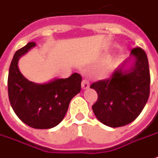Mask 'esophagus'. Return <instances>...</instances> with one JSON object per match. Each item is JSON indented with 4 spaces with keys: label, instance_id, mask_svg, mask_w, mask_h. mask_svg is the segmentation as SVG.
<instances>
[{
    "label": "esophagus",
    "instance_id": "1",
    "mask_svg": "<svg viewBox=\"0 0 158 158\" xmlns=\"http://www.w3.org/2000/svg\"><path fill=\"white\" fill-rule=\"evenodd\" d=\"M89 87V82L87 79H83L82 81V89H86Z\"/></svg>",
    "mask_w": 158,
    "mask_h": 158
}]
</instances>
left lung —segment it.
<instances>
[{
    "mask_svg": "<svg viewBox=\"0 0 158 158\" xmlns=\"http://www.w3.org/2000/svg\"><path fill=\"white\" fill-rule=\"evenodd\" d=\"M131 56L135 57V64L130 69H125L124 63L110 78L90 85L98 93V100L92 106L95 115L111 127L134 121L149 99L150 75L147 54L141 47H135Z\"/></svg>",
    "mask_w": 158,
    "mask_h": 158,
    "instance_id": "obj_1",
    "label": "left lung"
}]
</instances>
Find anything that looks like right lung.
I'll list each match as a JSON object with an SVG mask.
<instances>
[{"label":"right lung","instance_id":"1","mask_svg":"<svg viewBox=\"0 0 158 158\" xmlns=\"http://www.w3.org/2000/svg\"><path fill=\"white\" fill-rule=\"evenodd\" d=\"M36 46L30 42L15 52L10 64L8 92L17 117L31 127L48 129L57 126L68 112L71 99L81 90L82 76L74 73L69 78L39 84L30 82L18 69V60Z\"/></svg>","mask_w":158,"mask_h":158}]
</instances>
